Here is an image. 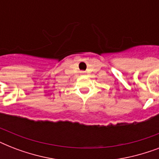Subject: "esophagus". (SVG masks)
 Masks as SVG:
<instances>
[{"label":"esophagus","instance_id":"1","mask_svg":"<svg viewBox=\"0 0 159 159\" xmlns=\"http://www.w3.org/2000/svg\"><path fill=\"white\" fill-rule=\"evenodd\" d=\"M82 73H85V72H82Z\"/></svg>","mask_w":159,"mask_h":159}]
</instances>
